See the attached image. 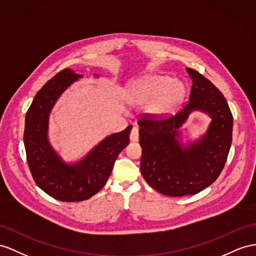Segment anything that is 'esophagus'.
<instances>
[{
  "mask_svg": "<svg viewBox=\"0 0 256 256\" xmlns=\"http://www.w3.org/2000/svg\"><path fill=\"white\" fill-rule=\"evenodd\" d=\"M140 138V134H138V128L134 126L130 130V142H137Z\"/></svg>",
  "mask_w": 256,
  "mask_h": 256,
  "instance_id": "34e87169",
  "label": "esophagus"
}]
</instances>
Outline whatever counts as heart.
Wrapping results in <instances>:
<instances>
[{"label": "heart", "mask_w": 256, "mask_h": 256, "mask_svg": "<svg viewBox=\"0 0 256 256\" xmlns=\"http://www.w3.org/2000/svg\"><path fill=\"white\" fill-rule=\"evenodd\" d=\"M185 93L182 82L168 76L150 74L130 84L128 100L138 106L148 104V111L154 116H166L178 107Z\"/></svg>", "instance_id": "obj_1"}]
</instances>
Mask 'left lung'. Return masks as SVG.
Wrapping results in <instances>:
<instances>
[{
  "instance_id": "left-lung-1",
  "label": "left lung",
  "mask_w": 256,
  "mask_h": 256,
  "mask_svg": "<svg viewBox=\"0 0 256 256\" xmlns=\"http://www.w3.org/2000/svg\"><path fill=\"white\" fill-rule=\"evenodd\" d=\"M192 80L189 102L168 119L140 120V172L156 192L170 196L196 194L212 184L225 166L232 145V114L224 95L198 71L186 68ZM194 110L212 118L207 132L187 146L179 128Z\"/></svg>"
}]
</instances>
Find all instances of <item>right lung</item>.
Returning <instances> with one entry per match:
<instances>
[{"mask_svg": "<svg viewBox=\"0 0 256 256\" xmlns=\"http://www.w3.org/2000/svg\"><path fill=\"white\" fill-rule=\"evenodd\" d=\"M82 76L69 68L58 72L38 92L26 114L24 142L32 178L44 192L64 202L86 200L100 190L118 156L128 146L132 130L128 126L104 137L76 162L62 158L48 140L50 114L60 95Z\"/></svg>", "mask_w": 256, "mask_h": 256, "instance_id": "right-lung-1", "label": "right lung"}]
</instances>
